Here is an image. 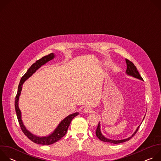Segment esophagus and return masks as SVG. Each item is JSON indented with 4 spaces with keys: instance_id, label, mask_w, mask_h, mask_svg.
Here are the masks:
<instances>
[{
    "instance_id": "esophagus-1",
    "label": "esophagus",
    "mask_w": 161,
    "mask_h": 161,
    "mask_svg": "<svg viewBox=\"0 0 161 161\" xmlns=\"http://www.w3.org/2000/svg\"><path fill=\"white\" fill-rule=\"evenodd\" d=\"M92 111H93V109H92L91 108H90V107H88V106L84 108V109H83V112L85 113H92Z\"/></svg>"
}]
</instances>
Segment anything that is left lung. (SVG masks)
<instances>
[{
    "instance_id": "left-lung-1",
    "label": "left lung",
    "mask_w": 161,
    "mask_h": 161,
    "mask_svg": "<svg viewBox=\"0 0 161 161\" xmlns=\"http://www.w3.org/2000/svg\"><path fill=\"white\" fill-rule=\"evenodd\" d=\"M125 62H126V64H127V70H126V74L127 75H129V76H131L134 78H136L137 79H139V80H143V78L142 77L140 76L138 71L137 70V68L134 65V64L130 60H129L128 59L125 58ZM144 120V119H143ZM140 125H139L138 127H137V128L136 129V130H135V132L132 134V135L128 137V138H126V139H124V140H109L108 138H106V137H104L101 132V125H100V123L98 124V125H97V129H96V136L97 137H98V138L104 142H108V143H113V144H118V143H124V142H125L129 140H130V138L132 137H133L136 133L137 132V130L139 129V127H140Z\"/></svg>"
}]
</instances>
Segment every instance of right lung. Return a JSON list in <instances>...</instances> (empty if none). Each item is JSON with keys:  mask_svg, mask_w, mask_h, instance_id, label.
<instances>
[{"mask_svg": "<svg viewBox=\"0 0 161 161\" xmlns=\"http://www.w3.org/2000/svg\"><path fill=\"white\" fill-rule=\"evenodd\" d=\"M55 57V55L52 53L47 56H44L40 58L39 60H37L34 64H33L29 69L27 70V73L22 76L21 78L20 82L18 85V92H17V94L15 97V101H14V106H15V110H16V113L17 115V118L18 120L19 124L20 125L21 129L25 134V135L28 137L29 140H31L32 142H33L37 144H40L42 145H52L58 140H60L62 137H64L68 129L71 120L79 114L78 112H76L75 113H72L69 115L65 117L63 120L61 121V122L58 124L57 127L55 129V130L50 135L47 136H37L33 134H32L30 131H29L25 125H24V123L22 122L21 120V114L20 109H19L18 107V101H19V97L21 94V91L22 89V85L24 84V83L29 78L31 77L39 68H40L42 65L45 64L48 61L52 60Z\"/></svg>", "mask_w": 161, "mask_h": 161, "instance_id": "obj_1", "label": "right lung"}]
</instances>
